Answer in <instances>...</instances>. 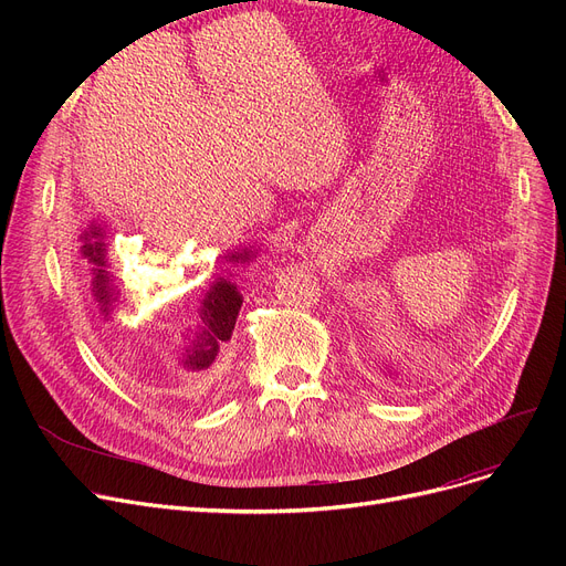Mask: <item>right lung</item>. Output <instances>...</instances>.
Wrapping results in <instances>:
<instances>
[{
  "mask_svg": "<svg viewBox=\"0 0 566 566\" xmlns=\"http://www.w3.org/2000/svg\"><path fill=\"white\" fill-rule=\"evenodd\" d=\"M82 259L94 265V298L101 305V312L109 318L114 303H118V289L114 286V277L107 273V245H105V231L98 224L88 227L82 235ZM252 252H231L229 261H250ZM243 305V295L238 293L235 284L220 277L213 286L206 291L203 301L199 305V323L192 328L188 337V348L181 358L184 369L192 374H206L218 360V353L231 339L233 325L238 318V310Z\"/></svg>",
  "mask_w": 566,
  "mask_h": 566,
  "instance_id": "obj_1",
  "label": "right lung"
}]
</instances>
